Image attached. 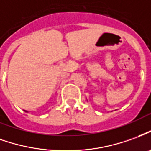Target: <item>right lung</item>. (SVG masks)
I'll return each instance as SVG.
<instances>
[{"label": "right lung", "instance_id": "1", "mask_svg": "<svg viewBox=\"0 0 151 151\" xmlns=\"http://www.w3.org/2000/svg\"><path fill=\"white\" fill-rule=\"evenodd\" d=\"M24 111H25V112H27V113H28V111H27V110H24Z\"/></svg>", "mask_w": 151, "mask_h": 151}]
</instances>
